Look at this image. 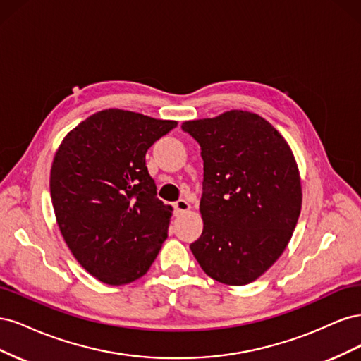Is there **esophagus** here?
<instances>
[{"label": "esophagus", "instance_id": "esophagus-1", "mask_svg": "<svg viewBox=\"0 0 361 361\" xmlns=\"http://www.w3.org/2000/svg\"><path fill=\"white\" fill-rule=\"evenodd\" d=\"M188 211H190V203L187 200L180 199V200H178L176 203H174V212H176L178 215L185 214V212H188Z\"/></svg>", "mask_w": 361, "mask_h": 361}]
</instances>
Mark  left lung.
Masks as SVG:
<instances>
[{
  "label": "left lung",
  "instance_id": "1",
  "mask_svg": "<svg viewBox=\"0 0 361 361\" xmlns=\"http://www.w3.org/2000/svg\"><path fill=\"white\" fill-rule=\"evenodd\" d=\"M202 149V236L190 248L224 285L255 281L290 241L301 212V180L279 130L255 113L232 110L183 122Z\"/></svg>",
  "mask_w": 361,
  "mask_h": 361
}]
</instances>
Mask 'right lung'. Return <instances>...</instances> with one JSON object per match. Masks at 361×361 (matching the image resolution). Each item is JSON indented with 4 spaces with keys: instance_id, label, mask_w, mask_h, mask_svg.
Here are the masks:
<instances>
[{
    "instance_id": "add662e5",
    "label": "right lung",
    "mask_w": 361,
    "mask_h": 361,
    "mask_svg": "<svg viewBox=\"0 0 361 361\" xmlns=\"http://www.w3.org/2000/svg\"><path fill=\"white\" fill-rule=\"evenodd\" d=\"M176 126L110 108L72 129L54 157L60 232L80 265L106 285L143 277L166 241L173 207L157 197L146 152Z\"/></svg>"
}]
</instances>
